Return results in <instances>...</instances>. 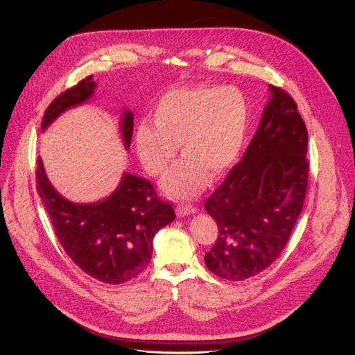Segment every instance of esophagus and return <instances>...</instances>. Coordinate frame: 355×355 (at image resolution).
I'll list each match as a JSON object with an SVG mask.
<instances>
[{"instance_id":"34e87169","label":"esophagus","mask_w":355,"mask_h":355,"mask_svg":"<svg viewBox=\"0 0 355 355\" xmlns=\"http://www.w3.org/2000/svg\"><path fill=\"white\" fill-rule=\"evenodd\" d=\"M194 213H197V207L190 206V204H185V206H178V207H177V214H178V217H184V216L194 214Z\"/></svg>"}]
</instances>
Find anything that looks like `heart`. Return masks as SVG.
I'll use <instances>...</instances> for the list:
<instances>
[{
  "instance_id": "heart-1",
  "label": "heart",
  "mask_w": 355,
  "mask_h": 355,
  "mask_svg": "<svg viewBox=\"0 0 355 355\" xmlns=\"http://www.w3.org/2000/svg\"><path fill=\"white\" fill-rule=\"evenodd\" d=\"M250 121L246 96L233 86H197L164 93L153 109V123L141 122L138 155L154 177L170 170L181 145L184 159L164 182L174 198H191L239 159Z\"/></svg>"
}]
</instances>
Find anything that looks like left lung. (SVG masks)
Returning a JSON list of instances; mask_svg holds the SVG:
<instances>
[{"label": "left lung", "instance_id": "left-lung-1", "mask_svg": "<svg viewBox=\"0 0 355 355\" xmlns=\"http://www.w3.org/2000/svg\"><path fill=\"white\" fill-rule=\"evenodd\" d=\"M269 89L270 99L243 158L204 204L218 227L204 262L226 281H245L275 262L306 196L305 122L291 95Z\"/></svg>", "mask_w": 355, "mask_h": 355}]
</instances>
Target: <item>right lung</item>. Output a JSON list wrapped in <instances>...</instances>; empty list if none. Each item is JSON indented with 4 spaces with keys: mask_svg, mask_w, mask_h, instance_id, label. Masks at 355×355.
Here are the masks:
<instances>
[{
    "mask_svg": "<svg viewBox=\"0 0 355 355\" xmlns=\"http://www.w3.org/2000/svg\"><path fill=\"white\" fill-rule=\"evenodd\" d=\"M96 83L92 76L55 98L43 116L44 130L64 110L87 102ZM134 114L123 110L121 134L128 149L132 139ZM37 191L53 229L67 256L96 281L119 285L144 272L153 257L157 232L175 218L170 202L161 201L153 184L123 174L118 189L98 202L79 204L66 200L50 184L42 158L37 159Z\"/></svg>",
    "mask_w": 355,
    "mask_h": 355,
    "instance_id": "obj_1",
    "label": "right lung"
}]
</instances>
